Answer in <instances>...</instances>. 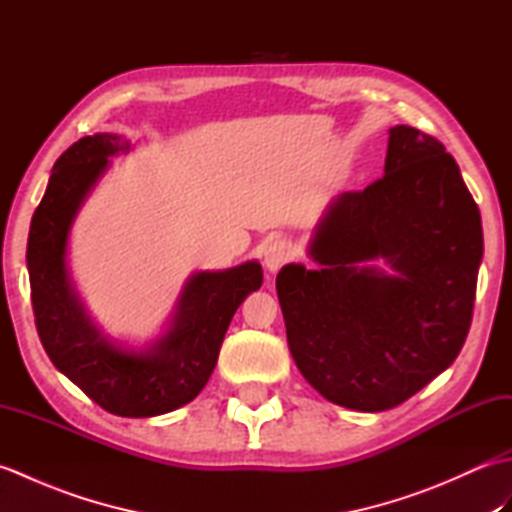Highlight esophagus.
Returning a JSON list of instances; mask_svg holds the SVG:
<instances>
[{"label": "esophagus", "mask_w": 512, "mask_h": 512, "mask_svg": "<svg viewBox=\"0 0 512 512\" xmlns=\"http://www.w3.org/2000/svg\"><path fill=\"white\" fill-rule=\"evenodd\" d=\"M292 259V246L286 242V239H275L264 248V264L270 270V273H277V270L288 264Z\"/></svg>", "instance_id": "34e87169"}]
</instances>
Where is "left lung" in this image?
Returning a JSON list of instances; mask_svg holds the SVG:
<instances>
[{
  "mask_svg": "<svg viewBox=\"0 0 512 512\" xmlns=\"http://www.w3.org/2000/svg\"><path fill=\"white\" fill-rule=\"evenodd\" d=\"M484 253L458 162L416 127L389 129L385 173L345 191L317 228L319 270L277 275L292 358L334 405L385 411L444 372L469 334ZM385 258L396 276L363 267Z\"/></svg>",
  "mask_w": 512,
  "mask_h": 512,
  "instance_id": "8db88e82",
  "label": "left lung"
}]
</instances>
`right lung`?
Returning <instances> with one entry per match:
<instances>
[{
    "instance_id": "right-lung-1",
    "label": "right lung",
    "mask_w": 512,
    "mask_h": 512,
    "mask_svg": "<svg viewBox=\"0 0 512 512\" xmlns=\"http://www.w3.org/2000/svg\"><path fill=\"white\" fill-rule=\"evenodd\" d=\"M118 151H129L127 138L94 134L65 149L54 165L28 235L30 299L41 345L54 367L114 416L149 418L200 394L228 323L246 295L259 290L264 275L257 262L193 275L171 330L154 350L134 354L105 341L72 295L65 242L85 193Z\"/></svg>"
}]
</instances>
